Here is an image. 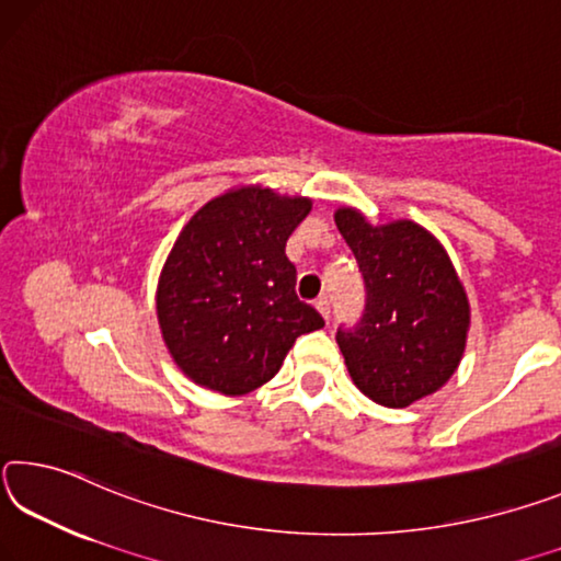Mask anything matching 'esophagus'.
<instances>
[{
    "mask_svg": "<svg viewBox=\"0 0 561 561\" xmlns=\"http://www.w3.org/2000/svg\"><path fill=\"white\" fill-rule=\"evenodd\" d=\"M316 308H318V313L323 316L325 320L330 318V300H328V298H318V300H316Z\"/></svg>",
    "mask_w": 561,
    "mask_h": 561,
    "instance_id": "34e87169",
    "label": "esophagus"
}]
</instances>
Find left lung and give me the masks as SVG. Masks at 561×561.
Wrapping results in <instances>:
<instances>
[{"label":"left lung","instance_id":"obj_1","mask_svg":"<svg viewBox=\"0 0 561 561\" xmlns=\"http://www.w3.org/2000/svg\"><path fill=\"white\" fill-rule=\"evenodd\" d=\"M365 280V313L337 345L355 388L382 408H408L453 378L470 333V300L445 245L415 220L373 226L335 210Z\"/></svg>","mask_w":561,"mask_h":561}]
</instances>
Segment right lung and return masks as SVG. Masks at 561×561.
Segmentation results:
<instances>
[{
    "instance_id": "obj_1",
    "label": "right lung",
    "mask_w": 561,
    "mask_h": 561,
    "mask_svg": "<svg viewBox=\"0 0 561 561\" xmlns=\"http://www.w3.org/2000/svg\"><path fill=\"white\" fill-rule=\"evenodd\" d=\"M313 198L228 188L201 206L173 243L156 286V318L186 378L241 398L280 370L302 333L325 323L296 296L286 241Z\"/></svg>"
}]
</instances>
